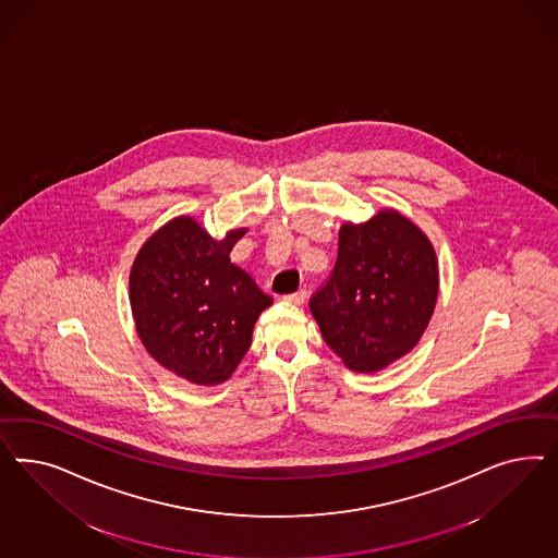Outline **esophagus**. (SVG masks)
Here are the masks:
<instances>
[{
  "mask_svg": "<svg viewBox=\"0 0 558 558\" xmlns=\"http://www.w3.org/2000/svg\"><path fill=\"white\" fill-rule=\"evenodd\" d=\"M287 303L292 304H301L304 303V299H306V290L304 288H301V290H296V292H290V294H284L282 296Z\"/></svg>",
  "mask_w": 558,
  "mask_h": 558,
  "instance_id": "obj_1",
  "label": "esophagus"
}]
</instances>
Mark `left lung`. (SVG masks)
I'll list each match as a JSON object with an SVG mask.
<instances>
[{"label":"left lung","mask_w":558,"mask_h":558,"mask_svg":"<svg viewBox=\"0 0 558 558\" xmlns=\"http://www.w3.org/2000/svg\"><path fill=\"white\" fill-rule=\"evenodd\" d=\"M436 299L432 243L411 220L380 210L339 229L336 268L308 306L350 371L376 372L415 348Z\"/></svg>","instance_id":"left-lung-1"}]
</instances>
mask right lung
<instances>
[{"mask_svg": "<svg viewBox=\"0 0 558 558\" xmlns=\"http://www.w3.org/2000/svg\"><path fill=\"white\" fill-rule=\"evenodd\" d=\"M245 229L213 239L180 217L143 245L131 270V306L147 352L196 385L227 380L252 345L254 325L271 296L231 264Z\"/></svg>", "mask_w": 558, "mask_h": 558, "instance_id": "right-lung-1", "label": "right lung"}]
</instances>
